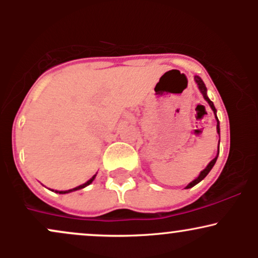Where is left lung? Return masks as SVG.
I'll return each instance as SVG.
<instances>
[{"label":"left lung","instance_id":"obj_1","mask_svg":"<svg viewBox=\"0 0 258 258\" xmlns=\"http://www.w3.org/2000/svg\"><path fill=\"white\" fill-rule=\"evenodd\" d=\"M194 80H195V82H197V84H198V87H199L200 92H201V93H203L204 98H205L206 102L209 103V105L211 106V109H212V110H214V112H215V117H216V120H217V133H218V135H220V121H218L217 115H216V111H217V110H216L214 103H212L211 100L209 99V97H207V88H206V86H205V84H204V81H203V80H201V78H199V76H194ZM218 154H220V146H218V152H217V155H216V158H215L214 160H211V161H210V164L207 165V166H206L205 168H204L203 171H201L199 176H198V178H195V179L193 180V182H190L188 185L185 186L186 189L191 188V186H194V185H197L198 183L201 182V180L205 178L207 174H209L210 171H211V168L214 167V165L216 164V160H217V158H218Z\"/></svg>","mask_w":258,"mask_h":258}]
</instances>
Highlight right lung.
I'll return each instance as SVG.
<instances>
[{
	"label": "right lung",
	"mask_w": 258,
	"mask_h": 258,
	"mask_svg": "<svg viewBox=\"0 0 258 258\" xmlns=\"http://www.w3.org/2000/svg\"><path fill=\"white\" fill-rule=\"evenodd\" d=\"M96 178V174H94L93 177H92L91 179H88L87 182L86 183H84V184H81V185H79V186H76V188H73V189H69V190H61V191H58V190H55V193H59V194H67V193H70V191H75V190H79V189H82V188H85V186H87V185H90L92 182H93V179Z\"/></svg>",
	"instance_id": "1"
}]
</instances>
